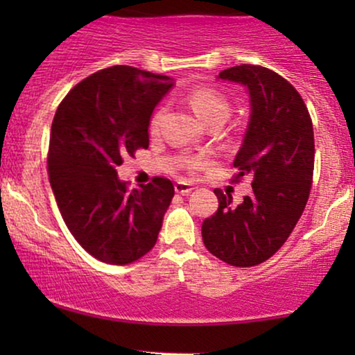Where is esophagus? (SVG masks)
<instances>
[{"label":"esophagus","instance_id":"obj_1","mask_svg":"<svg viewBox=\"0 0 355 355\" xmlns=\"http://www.w3.org/2000/svg\"><path fill=\"white\" fill-rule=\"evenodd\" d=\"M191 190H193V185H191V183H189V182H177V183H175V191H177V193L187 195V193H190Z\"/></svg>","mask_w":355,"mask_h":355}]
</instances>
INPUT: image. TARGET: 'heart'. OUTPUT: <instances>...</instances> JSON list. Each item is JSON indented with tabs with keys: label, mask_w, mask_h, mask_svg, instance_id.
<instances>
[{
	"label": "heart",
	"mask_w": 355,
	"mask_h": 355,
	"mask_svg": "<svg viewBox=\"0 0 355 355\" xmlns=\"http://www.w3.org/2000/svg\"><path fill=\"white\" fill-rule=\"evenodd\" d=\"M187 101H189L190 108L193 110L195 115L200 118L205 125L215 120L225 121L230 115V103L227 101L225 96L220 95L217 92H214V89H209V88L193 89V92H190L189 96H187ZM162 115H164V112H162V110H157V112L152 115V118H150V123H148L150 133L158 132V128H160ZM189 164L190 166H195V168H197V166H202L205 164V158L202 157L191 158Z\"/></svg>",
	"instance_id": "heart-1"
}]
</instances>
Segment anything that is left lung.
<instances>
[{"label":"left lung","mask_w":355,"mask_h":355,"mask_svg":"<svg viewBox=\"0 0 355 355\" xmlns=\"http://www.w3.org/2000/svg\"><path fill=\"white\" fill-rule=\"evenodd\" d=\"M218 80L242 85L250 116L235 155L237 177H252V193L240 205L214 190L218 210L205 218L207 250L235 267L266 262L284 245L309 200L313 175V130L302 96L275 71L240 64L220 71Z\"/></svg>","instance_id":"1"}]
</instances>
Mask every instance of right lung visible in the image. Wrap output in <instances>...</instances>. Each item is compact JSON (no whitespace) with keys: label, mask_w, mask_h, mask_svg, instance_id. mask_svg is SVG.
Wrapping results in <instances>:
<instances>
[{"label":"right lung","mask_w":355,"mask_h":355,"mask_svg":"<svg viewBox=\"0 0 355 355\" xmlns=\"http://www.w3.org/2000/svg\"><path fill=\"white\" fill-rule=\"evenodd\" d=\"M172 87L170 76L118 64L76 85L53 118V193L73 237L101 262L126 266L157 243L173 183L157 177L126 191L116 166L148 148L150 118Z\"/></svg>","instance_id":"right-lung-1"}]
</instances>
